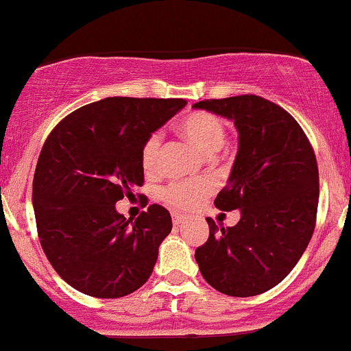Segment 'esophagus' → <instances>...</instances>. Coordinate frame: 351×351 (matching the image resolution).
Masks as SVG:
<instances>
[{"instance_id":"1","label":"esophagus","mask_w":351,"mask_h":351,"mask_svg":"<svg viewBox=\"0 0 351 351\" xmlns=\"http://www.w3.org/2000/svg\"><path fill=\"white\" fill-rule=\"evenodd\" d=\"M185 215L182 214H173V226H182L185 222Z\"/></svg>"}]
</instances>
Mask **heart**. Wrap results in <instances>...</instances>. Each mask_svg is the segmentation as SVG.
I'll return each mask as SVG.
<instances>
[{"mask_svg":"<svg viewBox=\"0 0 351 351\" xmlns=\"http://www.w3.org/2000/svg\"><path fill=\"white\" fill-rule=\"evenodd\" d=\"M178 132L185 137L195 149L205 156H214L226 143V125L219 117L208 112H192L183 117L178 123ZM159 149H161V136L158 132L151 134L141 149V165L147 175H153L158 169ZM210 192L207 182H180L171 183L162 190V198L171 207L193 208Z\"/></svg>","mask_w":351,"mask_h":351,"instance_id":"b5f03b06","label":"heart"}]
</instances>
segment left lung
I'll return each instance as SVG.
<instances>
[{"mask_svg": "<svg viewBox=\"0 0 351 351\" xmlns=\"http://www.w3.org/2000/svg\"><path fill=\"white\" fill-rule=\"evenodd\" d=\"M193 108L234 122L238 154L215 207L241 212L232 228L210 217L195 250L202 277L219 292L251 297L280 284L306 251L316 226V156L290 113L256 95L198 101Z\"/></svg>", "mask_w": 351, "mask_h": 351, "instance_id": "1", "label": "left lung"}]
</instances>
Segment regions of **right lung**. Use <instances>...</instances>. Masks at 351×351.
Listing matches in <instances>:
<instances>
[{"mask_svg": "<svg viewBox=\"0 0 351 351\" xmlns=\"http://www.w3.org/2000/svg\"><path fill=\"white\" fill-rule=\"evenodd\" d=\"M185 105L180 98H105L74 110L47 137L32 204L42 250L73 289L117 299L151 277L171 215L154 204L132 222L115 204L144 183V141Z\"/></svg>", "mask_w": 351, "mask_h": 351, "instance_id": "obj_1", "label": "right lung"}]
</instances>
